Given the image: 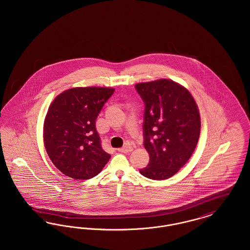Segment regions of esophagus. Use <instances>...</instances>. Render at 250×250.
I'll list each match as a JSON object with an SVG mask.
<instances>
[{"instance_id": "esophagus-1", "label": "esophagus", "mask_w": 250, "mask_h": 250, "mask_svg": "<svg viewBox=\"0 0 250 250\" xmlns=\"http://www.w3.org/2000/svg\"><path fill=\"white\" fill-rule=\"evenodd\" d=\"M132 150H133V147L131 146L130 144H126L125 146L119 148L118 152H120V153H129Z\"/></svg>"}]
</instances>
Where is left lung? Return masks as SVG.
<instances>
[{
	"mask_svg": "<svg viewBox=\"0 0 250 250\" xmlns=\"http://www.w3.org/2000/svg\"><path fill=\"white\" fill-rule=\"evenodd\" d=\"M145 105L144 147L150 161L141 174L152 180L173 176L193 154L201 132L198 106L190 93L168 80L135 86Z\"/></svg>",
	"mask_w": 250,
	"mask_h": 250,
	"instance_id": "8db88e82",
	"label": "left lung"
}]
</instances>
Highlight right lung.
<instances>
[{"instance_id": "obj_1", "label": "right lung", "mask_w": 250, "mask_h": 250, "mask_svg": "<svg viewBox=\"0 0 250 250\" xmlns=\"http://www.w3.org/2000/svg\"><path fill=\"white\" fill-rule=\"evenodd\" d=\"M114 89L77 87L60 94L44 123L48 155L60 171L76 180L96 176L110 155L101 146L95 121Z\"/></svg>"}]
</instances>
